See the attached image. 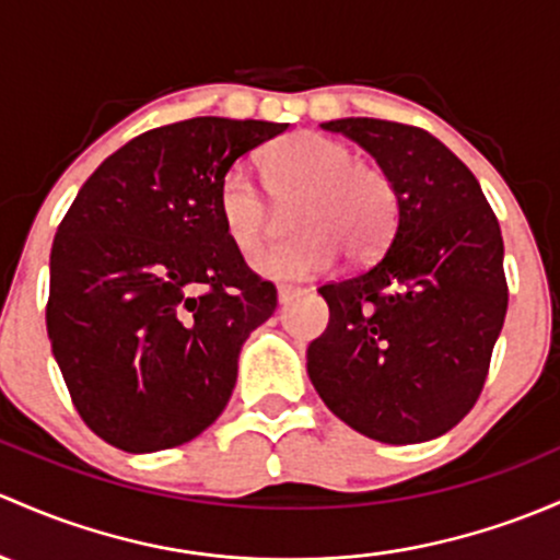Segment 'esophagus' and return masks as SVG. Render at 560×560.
<instances>
[{"mask_svg": "<svg viewBox=\"0 0 560 560\" xmlns=\"http://www.w3.org/2000/svg\"><path fill=\"white\" fill-rule=\"evenodd\" d=\"M300 292H305L303 287H295V284H279V303H290L292 298L300 295Z\"/></svg>", "mask_w": 560, "mask_h": 560, "instance_id": "34e87169", "label": "esophagus"}]
</instances>
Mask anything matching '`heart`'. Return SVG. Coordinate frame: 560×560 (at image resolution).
Segmentation results:
<instances>
[{"mask_svg": "<svg viewBox=\"0 0 560 560\" xmlns=\"http://www.w3.org/2000/svg\"><path fill=\"white\" fill-rule=\"evenodd\" d=\"M270 196L292 206L298 235L257 252L255 265L270 279H303L329 268L338 249L364 260L384 246L397 214L392 179L375 163L359 161L343 141L316 131L276 139L260 155ZM217 214L235 249L252 252L268 233L270 209L244 168H231L217 187Z\"/></svg>", "mask_w": 560, "mask_h": 560, "instance_id": "b5f03b06", "label": "heart"}]
</instances>
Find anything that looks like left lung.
<instances>
[{"label":"left lung","instance_id":"8db88e82","mask_svg":"<svg viewBox=\"0 0 560 560\" xmlns=\"http://www.w3.org/2000/svg\"><path fill=\"white\" fill-rule=\"evenodd\" d=\"M392 179L397 228L378 260L319 287L329 325L308 378L359 434L408 445L478 402L508 314L504 244L475 174L423 128L375 117L325 122Z\"/></svg>","mask_w":560,"mask_h":560}]
</instances>
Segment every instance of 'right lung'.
I'll list each match as a JSON object with an SVG mask.
<instances>
[{"label":"right lung","mask_w":560,"mask_h":560,"mask_svg":"<svg viewBox=\"0 0 560 560\" xmlns=\"http://www.w3.org/2000/svg\"><path fill=\"white\" fill-rule=\"evenodd\" d=\"M284 131L228 117L152 128L88 176L58 225L47 338L82 421L115 448H174L225 410L276 287L222 231L217 187Z\"/></svg>","instance_id":"obj_1"}]
</instances>
